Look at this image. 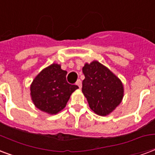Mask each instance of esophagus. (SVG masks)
I'll list each match as a JSON object with an SVG mask.
<instances>
[{
	"mask_svg": "<svg viewBox=\"0 0 155 155\" xmlns=\"http://www.w3.org/2000/svg\"><path fill=\"white\" fill-rule=\"evenodd\" d=\"M75 84L79 87L80 88H81V86H82V84H81V80H78L77 82L75 83Z\"/></svg>",
	"mask_w": 155,
	"mask_h": 155,
	"instance_id": "esophagus-1",
	"label": "esophagus"
}]
</instances>
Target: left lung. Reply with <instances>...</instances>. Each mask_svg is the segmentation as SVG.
Instances as JSON below:
<instances>
[{
    "label": "left lung",
    "mask_w": 155,
    "mask_h": 155,
    "mask_svg": "<svg viewBox=\"0 0 155 155\" xmlns=\"http://www.w3.org/2000/svg\"><path fill=\"white\" fill-rule=\"evenodd\" d=\"M82 92L90 109L98 115L110 114L122 101L124 86L121 80L97 61L85 63Z\"/></svg>",
    "instance_id": "8db88e82"
}]
</instances>
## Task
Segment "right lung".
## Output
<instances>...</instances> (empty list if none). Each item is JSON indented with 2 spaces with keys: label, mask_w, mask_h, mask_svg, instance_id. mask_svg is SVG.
I'll list each match as a JSON object with an SVG mask.
<instances>
[{
  "label": "right lung",
  "mask_w": 155,
  "mask_h": 155,
  "mask_svg": "<svg viewBox=\"0 0 155 155\" xmlns=\"http://www.w3.org/2000/svg\"><path fill=\"white\" fill-rule=\"evenodd\" d=\"M66 71L53 63L35 76L30 87L31 97L36 108L49 114H56L65 108L77 85L67 81Z\"/></svg>",
  "instance_id": "right-lung-1"
}]
</instances>
